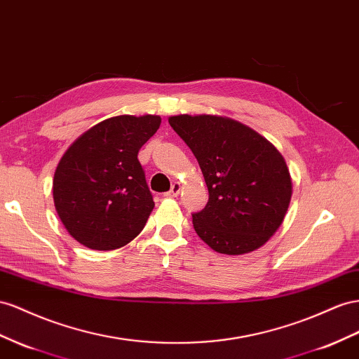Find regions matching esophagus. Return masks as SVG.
<instances>
[{
    "label": "esophagus",
    "mask_w": 359,
    "mask_h": 359,
    "mask_svg": "<svg viewBox=\"0 0 359 359\" xmlns=\"http://www.w3.org/2000/svg\"><path fill=\"white\" fill-rule=\"evenodd\" d=\"M181 191V184L180 182H173L172 184V187H170V190L166 193V196H169V198H175V196H178V193Z\"/></svg>",
    "instance_id": "34e87169"
}]
</instances>
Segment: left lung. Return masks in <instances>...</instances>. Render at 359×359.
Segmentation results:
<instances>
[{"instance_id": "1", "label": "left lung", "mask_w": 359, "mask_h": 359, "mask_svg": "<svg viewBox=\"0 0 359 359\" xmlns=\"http://www.w3.org/2000/svg\"><path fill=\"white\" fill-rule=\"evenodd\" d=\"M170 127L196 157L208 202L193 212V228L219 254L263 246L283 224L292 199L284 157L263 135L222 116L180 114Z\"/></svg>"}]
</instances>
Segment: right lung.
Returning <instances> with one entry per match:
<instances>
[{"label": "right lung", "instance_id": "add662e5", "mask_svg": "<svg viewBox=\"0 0 359 359\" xmlns=\"http://www.w3.org/2000/svg\"><path fill=\"white\" fill-rule=\"evenodd\" d=\"M160 116H116L76 139L54 173V205L67 232L95 250L122 248L140 234L154 199L137 158Z\"/></svg>", "mask_w": 359, "mask_h": 359}]
</instances>
